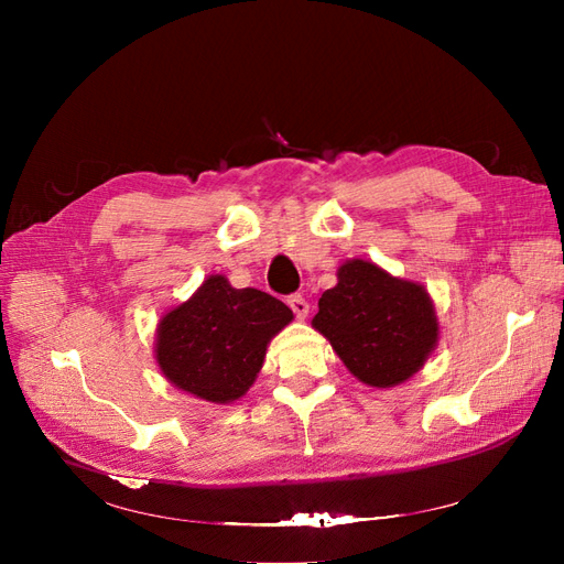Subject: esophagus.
I'll use <instances>...</instances> for the list:
<instances>
[{
  "label": "esophagus",
  "instance_id": "esophagus-1",
  "mask_svg": "<svg viewBox=\"0 0 564 564\" xmlns=\"http://www.w3.org/2000/svg\"><path fill=\"white\" fill-rule=\"evenodd\" d=\"M286 303H289V308L294 311V315L299 317V319H303L305 315H308V311H311V305H308V301H305L301 294H292L286 299Z\"/></svg>",
  "mask_w": 564,
  "mask_h": 564
}]
</instances>
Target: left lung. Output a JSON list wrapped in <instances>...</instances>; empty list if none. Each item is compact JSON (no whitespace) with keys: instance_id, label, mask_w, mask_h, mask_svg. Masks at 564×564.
Instances as JSON below:
<instances>
[{"instance_id":"left-lung-1","label":"left lung","mask_w":564,"mask_h":564,"mask_svg":"<svg viewBox=\"0 0 564 564\" xmlns=\"http://www.w3.org/2000/svg\"><path fill=\"white\" fill-rule=\"evenodd\" d=\"M317 305L313 327L367 386L406 381L437 344V319L425 289L367 261L340 265L338 284Z\"/></svg>"}]
</instances>
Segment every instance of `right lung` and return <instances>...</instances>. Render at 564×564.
<instances>
[{
    "instance_id": "add662e5",
    "label": "right lung",
    "mask_w": 564,
    "mask_h": 564,
    "mask_svg": "<svg viewBox=\"0 0 564 564\" xmlns=\"http://www.w3.org/2000/svg\"><path fill=\"white\" fill-rule=\"evenodd\" d=\"M292 317L280 299L212 275L160 322L158 362L181 390L218 404L232 402L249 390L270 338Z\"/></svg>"
}]
</instances>
